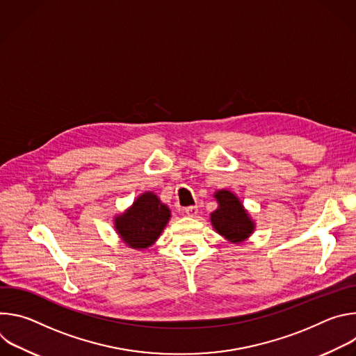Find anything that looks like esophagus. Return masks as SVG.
Instances as JSON below:
<instances>
[{
    "label": "esophagus",
    "instance_id": "1",
    "mask_svg": "<svg viewBox=\"0 0 356 356\" xmlns=\"http://www.w3.org/2000/svg\"><path fill=\"white\" fill-rule=\"evenodd\" d=\"M184 213H186L188 217H195V216H197V213H198V207H197V206L186 207V209H184Z\"/></svg>",
    "mask_w": 356,
    "mask_h": 356
}]
</instances>
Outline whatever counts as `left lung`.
<instances>
[{
  "mask_svg": "<svg viewBox=\"0 0 356 356\" xmlns=\"http://www.w3.org/2000/svg\"><path fill=\"white\" fill-rule=\"evenodd\" d=\"M214 197L218 202L217 210L210 217L214 229L229 242L246 241L255 229V222L243 209L241 200L229 190H218Z\"/></svg>",
  "mask_w": 356,
  "mask_h": 356,
  "instance_id": "1",
  "label": "left lung"
}]
</instances>
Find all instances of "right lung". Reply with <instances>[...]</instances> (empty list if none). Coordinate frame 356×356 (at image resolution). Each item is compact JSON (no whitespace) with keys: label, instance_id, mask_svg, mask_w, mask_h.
I'll list each match as a JSON object with an SVG mask.
<instances>
[{"label":"right lung","instance_id":"right-lung-1","mask_svg":"<svg viewBox=\"0 0 356 356\" xmlns=\"http://www.w3.org/2000/svg\"><path fill=\"white\" fill-rule=\"evenodd\" d=\"M170 220V210L159 197L146 191L114 220L115 229L129 248L145 249L154 245Z\"/></svg>","mask_w":356,"mask_h":356}]
</instances>
